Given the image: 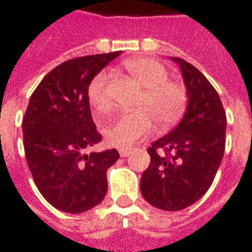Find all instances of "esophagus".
<instances>
[{
    "label": "esophagus",
    "instance_id": "34e87169",
    "mask_svg": "<svg viewBox=\"0 0 252 252\" xmlns=\"http://www.w3.org/2000/svg\"><path fill=\"white\" fill-rule=\"evenodd\" d=\"M119 153H120L121 158H126V157L131 154V150H129V148H121Z\"/></svg>",
    "mask_w": 252,
    "mask_h": 252
}]
</instances>
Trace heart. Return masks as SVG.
Masks as SVG:
<instances>
[{"instance_id":"1","label":"heart","mask_w":252,"mask_h":252,"mask_svg":"<svg viewBox=\"0 0 252 252\" xmlns=\"http://www.w3.org/2000/svg\"><path fill=\"white\" fill-rule=\"evenodd\" d=\"M124 68L143 88L136 102V112L120 116L108 126L104 135L110 146L117 148L132 144L150 133L153 120L160 128H170L182 119L188 106V90L180 82L169 79V71L153 58H132L124 62ZM89 104L97 113L112 109L109 77L99 72L88 88Z\"/></svg>"}]
</instances>
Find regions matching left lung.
<instances>
[{
  "label": "left lung",
  "instance_id": "obj_1",
  "mask_svg": "<svg viewBox=\"0 0 252 252\" xmlns=\"http://www.w3.org/2000/svg\"><path fill=\"white\" fill-rule=\"evenodd\" d=\"M180 64L188 90V109L174 129L147 148L151 157L143 173L144 200L162 211H182L211 188L225 150L227 116L216 89L193 64Z\"/></svg>",
  "mask_w": 252,
  "mask_h": 252
}]
</instances>
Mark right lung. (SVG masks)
Wrapping results in <instances>:
<instances>
[{
  "mask_svg": "<svg viewBox=\"0 0 252 252\" xmlns=\"http://www.w3.org/2000/svg\"><path fill=\"white\" fill-rule=\"evenodd\" d=\"M120 54L66 61L31 95L23 117L25 158L41 195L59 211L82 213L106 194V170L120 155L116 148L86 154L102 139L92 117L88 88Z\"/></svg>",
  "mask_w": 252,
  "mask_h": 252,
  "instance_id": "right-lung-1",
  "label": "right lung"
}]
</instances>
